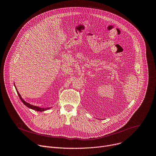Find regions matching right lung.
<instances>
[{"instance_id":"right-lung-1","label":"right lung","mask_w":156,"mask_h":156,"mask_svg":"<svg viewBox=\"0 0 156 156\" xmlns=\"http://www.w3.org/2000/svg\"><path fill=\"white\" fill-rule=\"evenodd\" d=\"M14 84H15V83H14ZM15 88H16V87H15ZM16 92H17V93H18V96H19V98H20V99H21V101H22V102H23V103L27 107H28V108H31V109H33V110H36V111H39V112H42V111L46 110L50 108L49 107H48V108H41V107H39L34 106V105H31V104H30L27 102L26 101H25L23 99H22V98L21 97L20 93H19L18 91H17L16 88Z\"/></svg>"}]
</instances>
